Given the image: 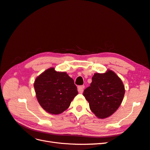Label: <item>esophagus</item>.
Returning <instances> with one entry per match:
<instances>
[{
  "label": "esophagus",
  "mask_w": 150,
  "mask_h": 150,
  "mask_svg": "<svg viewBox=\"0 0 150 150\" xmlns=\"http://www.w3.org/2000/svg\"><path fill=\"white\" fill-rule=\"evenodd\" d=\"M84 88H85V86L81 85V86H79L78 87V91L79 93H83V90H84Z\"/></svg>",
  "instance_id": "34e87169"
}]
</instances>
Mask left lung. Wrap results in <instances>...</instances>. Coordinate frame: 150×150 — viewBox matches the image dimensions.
I'll list each match as a JSON object with an SVG mask.
<instances>
[{
  "label": "left lung",
  "mask_w": 150,
  "mask_h": 150,
  "mask_svg": "<svg viewBox=\"0 0 150 150\" xmlns=\"http://www.w3.org/2000/svg\"><path fill=\"white\" fill-rule=\"evenodd\" d=\"M124 95L122 80L111 70L104 74L96 73L90 86L83 92L91 111L101 119L109 117L117 110Z\"/></svg>",
  "instance_id": "1"
}]
</instances>
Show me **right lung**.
Here are the masks:
<instances>
[{
  "instance_id": "obj_1",
  "label": "right lung",
  "mask_w": 150,
  "mask_h": 150,
  "mask_svg": "<svg viewBox=\"0 0 150 150\" xmlns=\"http://www.w3.org/2000/svg\"><path fill=\"white\" fill-rule=\"evenodd\" d=\"M34 88L39 104L53 115L66 110L78 93L73 79L54 68L47 69L35 79Z\"/></svg>"
}]
</instances>
